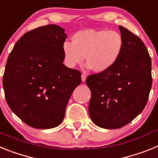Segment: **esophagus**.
Segmentation results:
<instances>
[{
  "mask_svg": "<svg viewBox=\"0 0 158 158\" xmlns=\"http://www.w3.org/2000/svg\"><path fill=\"white\" fill-rule=\"evenodd\" d=\"M85 80H86V76L85 74H81V81L83 82H85Z\"/></svg>",
  "mask_w": 158,
  "mask_h": 158,
  "instance_id": "1",
  "label": "esophagus"
}]
</instances>
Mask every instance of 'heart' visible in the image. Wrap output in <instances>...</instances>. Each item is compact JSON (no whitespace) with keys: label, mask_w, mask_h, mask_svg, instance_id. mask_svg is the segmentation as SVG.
Masks as SVG:
<instances>
[{"label":"heart","mask_w":158,"mask_h":158,"mask_svg":"<svg viewBox=\"0 0 158 158\" xmlns=\"http://www.w3.org/2000/svg\"><path fill=\"white\" fill-rule=\"evenodd\" d=\"M123 45V38L117 31L86 29L76 32L72 36V43H63L62 54L69 68L81 65L86 58L88 69L101 73L115 65Z\"/></svg>","instance_id":"obj_1"}]
</instances>
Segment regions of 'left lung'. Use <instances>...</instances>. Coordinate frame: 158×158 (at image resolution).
Segmentation results:
<instances>
[{
  "label": "left lung",
  "mask_w": 158,
  "mask_h": 158,
  "mask_svg": "<svg viewBox=\"0 0 158 158\" xmlns=\"http://www.w3.org/2000/svg\"><path fill=\"white\" fill-rule=\"evenodd\" d=\"M124 45L120 58L105 73L90 75L89 114L93 123L104 129H118L144 109L152 86L151 58L143 42L118 26Z\"/></svg>",
  "instance_id": "1"
}]
</instances>
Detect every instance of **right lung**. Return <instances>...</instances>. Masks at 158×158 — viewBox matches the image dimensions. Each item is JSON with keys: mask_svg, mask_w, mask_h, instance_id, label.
I'll list each match as a JSON object with an SVG mask.
<instances>
[{"mask_svg": "<svg viewBox=\"0 0 158 158\" xmlns=\"http://www.w3.org/2000/svg\"><path fill=\"white\" fill-rule=\"evenodd\" d=\"M65 29L56 24L23 35L7 60L3 77L5 99L23 122L36 129L62 123L73 92L81 82V72L63 64Z\"/></svg>", "mask_w": 158, "mask_h": 158, "instance_id": "obj_1", "label": "right lung"}]
</instances>
